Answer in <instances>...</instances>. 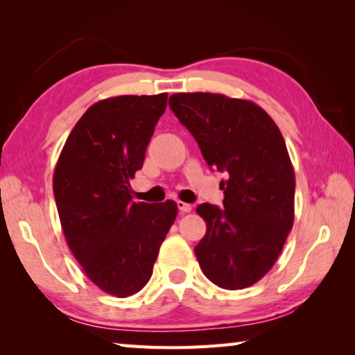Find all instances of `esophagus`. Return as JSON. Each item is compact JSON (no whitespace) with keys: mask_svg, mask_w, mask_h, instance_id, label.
<instances>
[{"mask_svg":"<svg viewBox=\"0 0 355 355\" xmlns=\"http://www.w3.org/2000/svg\"><path fill=\"white\" fill-rule=\"evenodd\" d=\"M177 205H178V209H180V211H182V213H189L191 209H192L191 203H186V202H183V200H178Z\"/></svg>","mask_w":355,"mask_h":355,"instance_id":"34e87169","label":"esophagus"}]
</instances>
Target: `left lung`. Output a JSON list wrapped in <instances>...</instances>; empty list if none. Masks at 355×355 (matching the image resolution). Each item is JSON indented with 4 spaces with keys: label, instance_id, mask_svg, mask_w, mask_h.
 <instances>
[{
    "label": "left lung",
    "instance_id": "obj_1",
    "mask_svg": "<svg viewBox=\"0 0 355 355\" xmlns=\"http://www.w3.org/2000/svg\"><path fill=\"white\" fill-rule=\"evenodd\" d=\"M171 110L209 167L227 173L224 209L197 207L207 233L196 245L202 272L224 290L257 284L277 260L294 222V169L280 130L254 101L173 94Z\"/></svg>",
    "mask_w": 355,
    "mask_h": 355
}]
</instances>
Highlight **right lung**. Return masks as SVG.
<instances>
[{
    "label": "right lung",
    "instance_id": "obj_1",
    "mask_svg": "<svg viewBox=\"0 0 355 355\" xmlns=\"http://www.w3.org/2000/svg\"><path fill=\"white\" fill-rule=\"evenodd\" d=\"M167 94L120 95L83 114L59 155L53 192L64 236L83 271L116 297L141 291L177 218V203L131 200Z\"/></svg>",
    "mask_w": 355,
    "mask_h": 355
}]
</instances>
